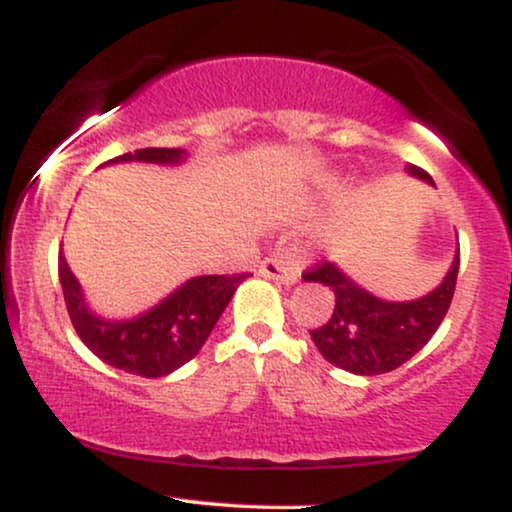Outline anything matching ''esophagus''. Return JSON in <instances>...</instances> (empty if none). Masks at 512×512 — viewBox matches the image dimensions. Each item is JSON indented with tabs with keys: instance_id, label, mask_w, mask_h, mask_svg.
I'll return each instance as SVG.
<instances>
[{
	"instance_id": "obj_1",
	"label": "esophagus",
	"mask_w": 512,
	"mask_h": 512,
	"mask_svg": "<svg viewBox=\"0 0 512 512\" xmlns=\"http://www.w3.org/2000/svg\"><path fill=\"white\" fill-rule=\"evenodd\" d=\"M258 275L286 286L300 282L298 263H286L282 258H265V261L258 265Z\"/></svg>"
}]
</instances>
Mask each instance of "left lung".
<instances>
[{
	"label": "left lung",
	"mask_w": 512,
	"mask_h": 512,
	"mask_svg": "<svg viewBox=\"0 0 512 512\" xmlns=\"http://www.w3.org/2000/svg\"><path fill=\"white\" fill-rule=\"evenodd\" d=\"M412 177L433 184L422 167H405ZM459 272V247L443 282L415 300H384L356 284L331 261L307 270L305 282L324 284L335 293V310L321 328L310 331L319 354L328 363L354 375H382L410 361L450 310Z\"/></svg>",
	"instance_id": "left-lung-1"
}]
</instances>
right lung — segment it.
Wrapping results in <instances>:
<instances>
[{
  "label": "right lung",
  "instance_id": "1",
  "mask_svg": "<svg viewBox=\"0 0 512 512\" xmlns=\"http://www.w3.org/2000/svg\"><path fill=\"white\" fill-rule=\"evenodd\" d=\"M184 149H139L123 153L116 163L179 165ZM62 293L74 331L90 352L109 366L139 377H163L184 366L200 352L230 298L249 275H200L186 279L170 296L132 319H104L86 303L83 289L67 258L58 263Z\"/></svg>",
  "mask_w": 512,
  "mask_h": 512
}]
</instances>
